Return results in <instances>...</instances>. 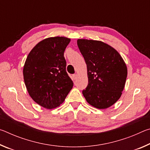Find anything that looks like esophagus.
<instances>
[{
    "label": "esophagus",
    "mask_w": 150,
    "mask_h": 150,
    "mask_svg": "<svg viewBox=\"0 0 150 150\" xmlns=\"http://www.w3.org/2000/svg\"><path fill=\"white\" fill-rule=\"evenodd\" d=\"M77 74H74V75H73V79H74V80H75L76 79H77Z\"/></svg>",
    "instance_id": "1"
}]
</instances>
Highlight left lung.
Wrapping results in <instances>:
<instances>
[{"mask_svg": "<svg viewBox=\"0 0 150 150\" xmlns=\"http://www.w3.org/2000/svg\"><path fill=\"white\" fill-rule=\"evenodd\" d=\"M77 45L87 69L88 83L83 95L94 107L108 108L122 94L128 74L126 63L117 51L106 43L78 39Z\"/></svg>", "mask_w": 150, "mask_h": 150, "instance_id": "8db88e82", "label": "left lung"}]
</instances>
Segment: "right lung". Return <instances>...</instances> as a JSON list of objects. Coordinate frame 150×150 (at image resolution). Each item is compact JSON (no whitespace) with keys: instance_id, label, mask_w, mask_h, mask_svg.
I'll use <instances>...</instances> for the list:
<instances>
[{"instance_id":"add662e5","label":"right lung","mask_w":150,"mask_h":150,"mask_svg":"<svg viewBox=\"0 0 150 150\" xmlns=\"http://www.w3.org/2000/svg\"><path fill=\"white\" fill-rule=\"evenodd\" d=\"M71 39L50 37L30 51L23 68L24 83L29 95L42 107L59 106L72 89L73 83L66 72L64 52Z\"/></svg>"}]
</instances>
